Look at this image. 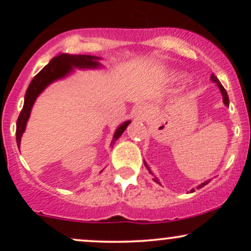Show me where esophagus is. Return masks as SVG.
<instances>
[{
	"mask_svg": "<svg viewBox=\"0 0 251 251\" xmlns=\"http://www.w3.org/2000/svg\"><path fill=\"white\" fill-rule=\"evenodd\" d=\"M134 113H135V118L138 120H145L148 118L149 114V107L146 105H138L137 107L134 109Z\"/></svg>",
	"mask_w": 251,
	"mask_h": 251,
	"instance_id": "34e87169",
	"label": "esophagus"
}]
</instances>
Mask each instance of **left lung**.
Returning <instances> with one entry per match:
<instances>
[{"mask_svg": "<svg viewBox=\"0 0 251 251\" xmlns=\"http://www.w3.org/2000/svg\"><path fill=\"white\" fill-rule=\"evenodd\" d=\"M211 80H212V81H214V82H216V83H217V86H218V87H220V89H221V93H222V96H223V102H224V105L229 106V97H227V93H226V88H224V87H223V86H222V83L220 82V80H218V79H217V76H216V75H214V74H212V75H211ZM144 164H145V166H146V168H148V170H149V171H150V169H149L148 164H146L145 162H144ZM153 180H154V181H157V183H158V184H160V183H159V181H158V179H157V177H154V178H153ZM208 183H209V181H205V183L201 184V185H200V186H198V189L203 188V186H204V185H206V184H208ZM194 191H195V189H192V190H191V191H190V192H194Z\"/></svg>", "mask_w": 251, "mask_h": 251, "instance_id": "8db88e82", "label": "left lung"}]
</instances>
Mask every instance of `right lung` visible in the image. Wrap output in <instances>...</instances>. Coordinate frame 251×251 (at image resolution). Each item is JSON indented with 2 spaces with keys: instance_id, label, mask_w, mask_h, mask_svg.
<instances>
[{
  "instance_id": "obj_1",
  "label": "right lung",
  "mask_w": 251,
  "mask_h": 251,
  "mask_svg": "<svg viewBox=\"0 0 251 251\" xmlns=\"http://www.w3.org/2000/svg\"><path fill=\"white\" fill-rule=\"evenodd\" d=\"M99 57L91 56V55H75V54H59V55L54 56L50 60L47 66L42 68L39 73L34 76L31 82L28 86L27 92L25 96V103L24 108H22L21 113L16 122V142L20 148V143H21L22 133L25 132V125H27L28 118L30 116L31 107H33L34 101L40 93L50 85V82L55 81L67 75L70 72L73 70V67L77 68H97L99 67L100 63L97 61ZM129 122H125L118 127L114 133L113 140H117L127 127Z\"/></svg>"
}]
</instances>
